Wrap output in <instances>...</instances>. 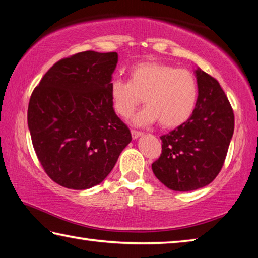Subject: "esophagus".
Returning <instances> with one entry per match:
<instances>
[{
    "label": "esophagus",
    "instance_id": "34e87169",
    "mask_svg": "<svg viewBox=\"0 0 258 258\" xmlns=\"http://www.w3.org/2000/svg\"><path fill=\"white\" fill-rule=\"evenodd\" d=\"M131 133H132V138L134 140L140 138L142 135V132H140V131H137V130H132V131H131Z\"/></svg>",
    "mask_w": 258,
    "mask_h": 258
}]
</instances>
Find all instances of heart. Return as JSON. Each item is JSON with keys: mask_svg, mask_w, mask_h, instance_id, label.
I'll return each mask as SVG.
<instances>
[{"mask_svg": "<svg viewBox=\"0 0 258 258\" xmlns=\"http://www.w3.org/2000/svg\"><path fill=\"white\" fill-rule=\"evenodd\" d=\"M113 110L128 118L140 102L146 106L134 116L138 126L159 124L177 127L190 118L198 99L196 77L186 69L160 62H142L130 71L128 81L113 80L109 87Z\"/></svg>", "mask_w": 258, "mask_h": 258, "instance_id": "obj_1", "label": "heart"}]
</instances>
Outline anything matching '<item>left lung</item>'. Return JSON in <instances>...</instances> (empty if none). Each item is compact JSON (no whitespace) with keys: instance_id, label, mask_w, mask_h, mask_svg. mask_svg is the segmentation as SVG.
<instances>
[{"instance_id":"1","label":"left lung","mask_w":258,"mask_h":258,"mask_svg":"<svg viewBox=\"0 0 258 258\" xmlns=\"http://www.w3.org/2000/svg\"><path fill=\"white\" fill-rule=\"evenodd\" d=\"M198 99L184 124L161 135V155L151 165L156 177L174 191L208 185L220 173L234 131V115L215 78L195 71Z\"/></svg>"}]
</instances>
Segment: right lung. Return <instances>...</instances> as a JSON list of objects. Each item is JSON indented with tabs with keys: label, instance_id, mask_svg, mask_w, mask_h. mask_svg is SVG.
<instances>
[{
	"label": "right lung",
	"instance_id": "obj_1",
	"mask_svg": "<svg viewBox=\"0 0 258 258\" xmlns=\"http://www.w3.org/2000/svg\"><path fill=\"white\" fill-rule=\"evenodd\" d=\"M116 52L85 51L54 63L33 91L27 120L45 173L68 189L100 184L132 141L109 87Z\"/></svg>",
	"mask_w": 258,
	"mask_h": 258
}]
</instances>
